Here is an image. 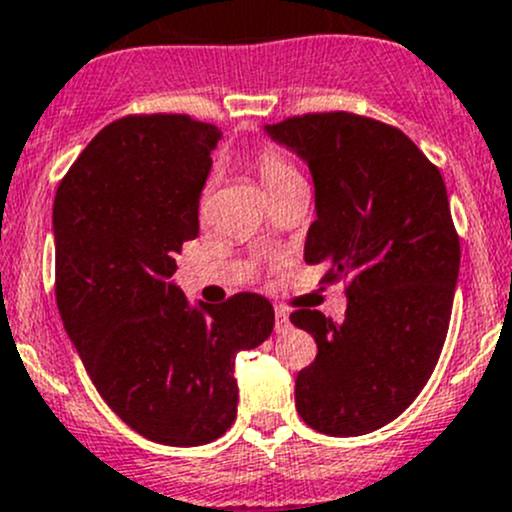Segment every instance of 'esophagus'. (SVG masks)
<instances>
[{
	"mask_svg": "<svg viewBox=\"0 0 512 512\" xmlns=\"http://www.w3.org/2000/svg\"><path fill=\"white\" fill-rule=\"evenodd\" d=\"M289 329V314L285 309H275V332L285 334Z\"/></svg>",
	"mask_w": 512,
	"mask_h": 512,
	"instance_id": "1",
	"label": "esophagus"
}]
</instances>
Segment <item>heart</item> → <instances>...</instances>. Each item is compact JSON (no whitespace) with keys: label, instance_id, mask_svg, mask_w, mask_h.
Wrapping results in <instances>:
<instances>
[{"label":"heart","instance_id":"b5f03b06","mask_svg":"<svg viewBox=\"0 0 512 512\" xmlns=\"http://www.w3.org/2000/svg\"><path fill=\"white\" fill-rule=\"evenodd\" d=\"M255 168H257V175H260V183H262V188H265L267 195L287 188V185L294 183V180H302V175L297 173V168H294V165L289 163L282 153L272 151V148H265V151L257 153Z\"/></svg>","mask_w":512,"mask_h":512}]
</instances>
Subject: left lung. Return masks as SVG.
Wrapping results in <instances>:
<instances>
[{"instance_id": "8db88e82", "label": "left lung", "mask_w": 512, "mask_h": 512, "mask_svg": "<svg viewBox=\"0 0 512 512\" xmlns=\"http://www.w3.org/2000/svg\"><path fill=\"white\" fill-rule=\"evenodd\" d=\"M307 163L317 220L304 242L324 280L349 277L344 322L289 314L317 342L294 381L314 431L364 436L404 414L433 374L461 267V242L441 173L399 128L347 111L265 126Z\"/></svg>"}]
</instances>
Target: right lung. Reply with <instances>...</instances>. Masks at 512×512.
Listing matches in <instances>:
<instances>
[{
    "mask_svg": "<svg viewBox=\"0 0 512 512\" xmlns=\"http://www.w3.org/2000/svg\"><path fill=\"white\" fill-rule=\"evenodd\" d=\"M218 138L178 113L126 116L84 148L54 200L66 334L113 414L165 446L223 436L237 416L235 356L275 327L260 294L190 304L173 282Z\"/></svg>",
    "mask_w": 512,
    "mask_h": 512,
    "instance_id": "obj_1",
    "label": "right lung"
}]
</instances>
